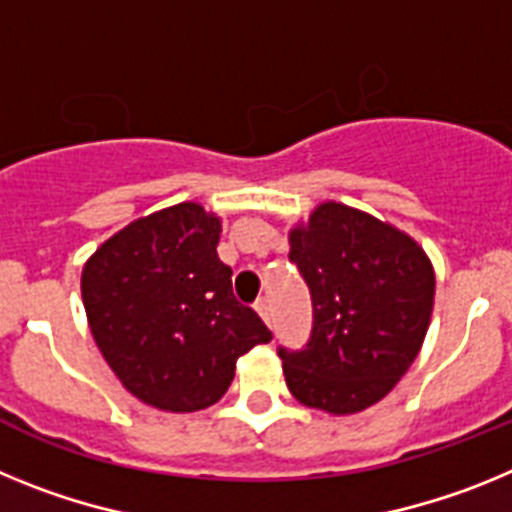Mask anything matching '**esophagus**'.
I'll return each instance as SVG.
<instances>
[{
	"mask_svg": "<svg viewBox=\"0 0 512 512\" xmlns=\"http://www.w3.org/2000/svg\"><path fill=\"white\" fill-rule=\"evenodd\" d=\"M256 310H259V315L266 320V323H271V302L266 300V297H261V300L256 302Z\"/></svg>",
	"mask_w": 512,
	"mask_h": 512,
	"instance_id": "1",
	"label": "esophagus"
}]
</instances>
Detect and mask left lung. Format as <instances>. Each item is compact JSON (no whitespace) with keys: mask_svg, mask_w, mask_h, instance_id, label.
Returning <instances> with one entry per match:
<instances>
[{"mask_svg":"<svg viewBox=\"0 0 512 512\" xmlns=\"http://www.w3.org/2000/svg\"><path fill=\"white\" fill-rule=\"evenodd\" d=\"M289 246L312 297L305 346L277 348L289 392L307 408L359 413L418 356L436 295L431 261L413 238L338 202L312 212Z\"/></svg>","mask_w":512,"mask_h":512,"instance_id":"1","label":"left lung"}]
</instances>
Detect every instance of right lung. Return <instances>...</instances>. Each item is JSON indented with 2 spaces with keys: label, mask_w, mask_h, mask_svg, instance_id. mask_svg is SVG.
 Returning <instances> with one entry per match:
<instances>
[{
  "label": "right lung",
  "mask_w": 512,
  "mask_h": 512,
  "mask_svg": "<svg viewBox=\"0 0 512 512\" xmlns=\"http://www.w3.org/2000/svg\"><path fill=\"white\" fill-rule=\"evenodd\" d=\"M220 220L182 202L112 235L81 274L92 336L125 390L158 410L215 405L271 330L233 295Z\"/></svg>",
  "instance_id": "right-lung-1"
}]
</instances>
